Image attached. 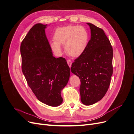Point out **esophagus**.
<instances>
[{
	"mask_svg": "<svg viewBox=\"0 0 134 134\" xmlns=\"http://www.w3.org/2000/svg\"><path fill=\"white\" fill-rule=\"evenodd\" d=\"M67 63H68V64L69 66V67L70 68V67L71 66V64H72L71 61L70 60H67Z\"/></svg>",
	"mask_w": 134,
	"mask_h": 134,
	"instance_id": "esophagus-1",
	"label": "esophagus"
}]
</instances>
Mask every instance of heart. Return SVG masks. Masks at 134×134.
Listing matches in <instances>:
<instances>
[{
    "label": "heart",
    "instance_id": "obj_1",
    "mask_svg": "<svg viewBox=\"0 0 134 134\" xmlns=\"http://www.w3.org/2000/svg\"><path fill=\"white\" fill-rule=\"evenodd\" d=\"M89 37L88 30L82 26L69 25L59 27L55 31L54 42H51L50 46L55 53L60 54L62 52L60 45H63L69 55L77 58L86 50Z\"/></svg>",
    "mask_w": 134,
    "mask_h": 134
}]
</instances>
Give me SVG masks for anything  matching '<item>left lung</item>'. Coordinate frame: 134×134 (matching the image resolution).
I'll return each mask as SVG.
<instances>
[{"instance_id": "left-lung-1", "label": "left lung", "mask_w": 134, "mask_h": 134, "mask_svg": "<svg viewBox=\"0 0 134 134\" xmlns=\"http://www.w3.org/2000/svg\"><path fill=\"white\" fill-rule=\"evenodd\" d=\"M91 40L84 53L72 63L71 71L80 80V99L85 105L100 100L106 94L113 73V49L103 30L87 23Z\"/></svg>"}]
</instances>
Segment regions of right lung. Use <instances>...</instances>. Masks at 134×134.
<instances>
[{
	"label": "right lung",
	"instance_id": "add662e5",
	"mask_svg": "<svg viewBox=\"0 0 134 134\" xmlns=\"http://www.w3.org/2000/svg\"><path fill=\"white\" fill-rule=\"evenodd\" d=\"M46 26L36 24L22 41V70L37 98L55 107L63 102L61 91L68 82L70 70L65 59L52 56L44 30Z\"/></svg>",
	"mask_w": 134,
	"mask_h": 134
}]
</instances>
